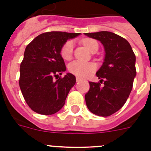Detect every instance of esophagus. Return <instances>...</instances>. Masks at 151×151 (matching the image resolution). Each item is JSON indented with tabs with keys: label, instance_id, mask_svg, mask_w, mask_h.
<instances>
[{
	"label": "esophagus",
	"instance_id": "obj_1",
	"mask_svg": "<svg viewBox=\"0 0 151 151\" xmlns=\"http://www.w3.org/2000/svg\"><path fill=\"white\" fill-rule=\"evenodd\" d=\"M80 81H82V78H80L79 77H76V82H80Z\"/></svg>",
	"mask_w": 151,
	"mask_h": 151
}]
</instances>
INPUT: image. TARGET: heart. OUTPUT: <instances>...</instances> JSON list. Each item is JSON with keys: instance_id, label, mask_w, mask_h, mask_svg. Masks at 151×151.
Returning a JSON list of instances; mask_svg holds the SVG:
<instances>
[{"instance_id": "heart-1", "label": "heart", "mask_w": 151, "mask_h": 151, "mask_svg": "<svg viewBox=\"0 0 151 151\" xmlns=\"http://www.w3.org/2000/svg\"><path fill=\"white\" fill-rule=\"evenodd\" d=\"M83 44L90 51H91L92 49L95 47H98L97 41L94 39H90V38L84 40ZM73 47H74V43L73 41H68L64 44L60 52L61 56L64 60H69L71 59L73 54ZM68 69H69V71L75 76L80 78H85L91 74L93 72H94L96 66L93 63L74 60L69 64Z\"/></svg>"}]
</instances>
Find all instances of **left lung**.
<instances>
[{
    "label": "left lung",
    "mask_w": 151,
    "mask_h": 151,
    "mask_svg": "<svg viewBox=\"0 0 151 151\" xmlns=\"http://www.w3.org/2000/svg\"><path fill=\"white\" fill-rule=\"evenodd\" d=\"M85 35L101 41L105 51L104 63L96 73L100 82H89L85 102L92 113L109 116L120 110L132 91L136 76L135 55L127 40L115 33L101 31Z\"/></svg>",
    "instance_id": "obj_1"
}]
</instances>
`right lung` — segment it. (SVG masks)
Masks as SVG:
<instances>
[{
    "label": "right lung",
    "mask_w": 151,
    "mask_h": 151,
    "mask_svg": "<svg viewBox=\"0 0 151 151\" xmlns=\"http://www.w3.org/2000/svg\"><path fill=\"white\" fill-rule=\"evenodd\" d=\"M80 33H42L27 45L20 65L19 87L29 107L42 115H52L65 104L76 79L72 73L54 81L66 70L61 49L67 40Z\"/></svg>",
    "instance_id": "1"
}]
</instances>
